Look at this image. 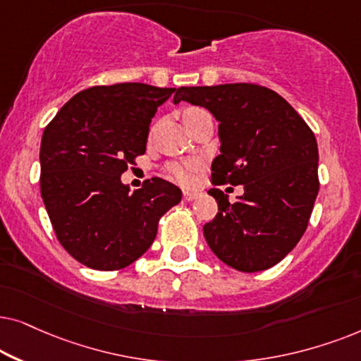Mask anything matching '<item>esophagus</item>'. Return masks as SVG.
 Here are the masks:
<instances>
[{
    "label": "esophagus",
    "instance_id": "1",
    "mask_svg": "<svg viewBox=\"0 0 361 361\" xmlns=\"http://www.w3.org/2000/svg\"><path fill=\"white\" fill-rule=\"evenodd\" d=\"M196 196H198V193H196V191H190V190H185L183 191V200L185 201H193Z\"/></svg>",
    "mask_w": 361,
    "mask_h": 361
}]
</instances>
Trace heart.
<instances>
[{"label":"heart","instance_id":"1","mask_svg":"<svg viewBox=\"0 0 361 361\" xmlns=\"http://www.w3.org/2000/svg\"><path fill=\"white\" fill-rule=\"evenodd\" d=\"M201 109H186L185 110V118L190 117V115H193L196 112H200ZM196 168L195 163H191V165H173L171 166V176L175 178L176 181H180V183L183 185H188L191 183V180H193V170Z\"/></svg>","mask_w":361,"mask_h":361}]
</instances>
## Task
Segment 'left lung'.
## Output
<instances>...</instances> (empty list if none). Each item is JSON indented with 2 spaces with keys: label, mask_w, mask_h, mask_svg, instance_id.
<instances>
[{
  "label": "left lung",
  "mask_w": 361,
  "mask_h": 361,
  "mask_svg": "<svg viewBox=\"0 0 361 361\" xmlns=\"http://www.w3.org/2000/svg\"><path fill=\"white\" fill-rule=\"evenodd\" d=\"M200 105L218 120L214 185H243L236 203L218 188V214L203 228L206 243L241 272L276 266L304 236L319 193L314 132L274 90L256 84L180 87L173 104Z\"/></svg>",
  "instance_id": "obj_1"
}]
</instances>
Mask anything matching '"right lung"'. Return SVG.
Instances as JSON below:
<instances>
[{"instance_id": "1", "label": "right lung", "mask_w": 361, "mask_h": 361, "mask_svg": "<svg viewBox=\"0 0 361 361\" xmlns=\"http://www.w3.org/2000/svg\"><path fill=\"white\" fill-rule=\"evenodd\" d=\"M175 90L97 85L75 94L44 128L42 201L62 247L84 266H130L152 246L158 219L181 201V190L161 178L133 193L120 180L145 153L153 115Z\"/></svg>"}]
</instances>
